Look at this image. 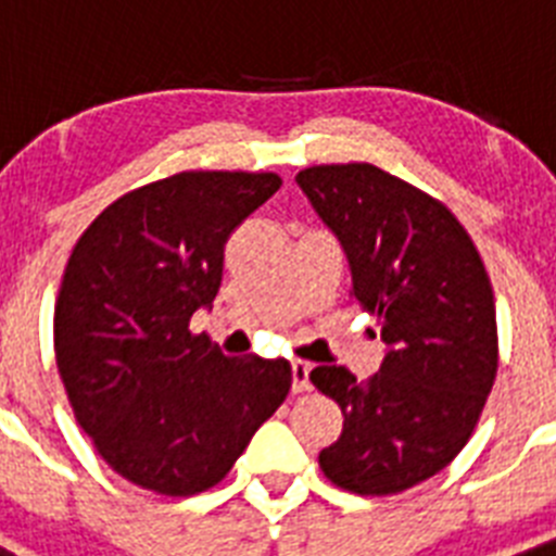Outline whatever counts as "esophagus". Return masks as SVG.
<instances>
[{
    "instance_id": "obj_1",
    "label": "esophagus",
    "mask_w": 556,
    "mask_h": 556,
    "mask_svg": "<svg viewBox=\"0 0 556 556\" xmlns=\"http://www.w3.org/2000/svg\"><path fill=\"white\" fill-rule=\"evenodd\" d=\"M291 376H293V393H305L311 390V365L307 362H293L291 365Z\"/></svg>"
}]
</instances>
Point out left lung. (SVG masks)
Listing matches in <instances>:
<instances>
[{"label": "left lung", "instance_id": "8db88e82", "mask_svg": "<svg viewBox=\"0 0 556 556\" xmlns=\"http://www.w3.org/2000/svg\"><path fill=\"white\" fill-rule=\"evenodd\" d=\"M296 186L342 245L350 293L387 348L370 381L336 365L311 372L344 415L321 472L356 494L404 492L464 450L492 393V282L455 214L379 166H311Z\"/></svg>", "mask_w": 556, "mask_h": 556}]
</instances>
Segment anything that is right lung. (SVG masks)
I'll use <instances>...</instances> for the list:
<instances>
[{
	"mask_svg": "<svg viewBox=\"0 0 556 556\" xmlns=\"http://www.w3.org/2000/svg\"><path fill=\"white\" fill-rule=\"evenodd\" d=\"M282 186L274 172H180L98 214L55 300V365L76 421L135 486L220 483L286 401V358L223 356L191 333L220 291L223 249Z\"/></svg>",
	"mask_w": 556,
	"mask_h": 556,
	"instance_id": "1",
	"label": "right lung"
}]
</instances>
